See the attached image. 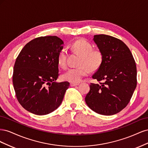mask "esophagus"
I'll return each mask as SVG.
<instances>
[{"label":"esophagus","mask_w":148,"mask_h":148,"mask_svg":"<svg viewBox=\"0 0 148 148\" xmlns=\"http://www.w3.org/2000/svg\"><path fill=\"white\" fill-rule=\"evenodd\" d=\"M78 85H79L78 83H70V86H71V87L78 86Z\"/></svg>","instance_id":"esophagus-1"}]
</instances>
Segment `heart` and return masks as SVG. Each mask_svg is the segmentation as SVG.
I'll return each mask as SVG.
<instances>
[{"label":"heart","instance_id":"obj_1","mask_svg":"<svg viewBox=\"0 0 148 148\" xmlns=\"http://www.w3.org/2000/svg\"><path fill=\"white\" fill-rule=\"evenodd\" d=\"M71 49L80 56L78 67L69 69L62 75V78L71 83H78L87 76L90 70H96L101 66L104 57L99 49H93L92 44L86 39L81 38L71 45ZM66 51L65 49L60 51L57 57L58 65L61 68L66 66Z\"/></svg>","mask_w":148,"mask_h":148}]
</instances>
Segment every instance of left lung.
I'll return each instance as SVG.
<instances>
[{
  "instance_id": "obj_1",
  "label": "left lung",
  "mask_w": 148,
  "mask_h": 148,
  "mask_svg": "<svg viewBox=\"0 0 148 148\" xmlns=\"http://www.w3.org/2000/svg\"><path fill=\"white\" fill-rule=\"evenodd\" d=\"M93 40L104 59L92 77L99 84H90L85 102L97 114L114 115L128 105L136 87L135 61L130 50L121 40L106 34L94 36Z\"/></svg>"
}]
</instances>
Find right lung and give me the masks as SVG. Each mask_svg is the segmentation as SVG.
<instances>
[{
    "instance_id": "1",
    "label": "right lung",
    "mask_w": 148,
    "mask_h": 148,
    "mask_svg": "<svg viewBox=\"0 0 148 148\" xmlns=\"http://www.w3.org/2000/svg\"><path fill=\"white\" fill-rule=\"evenodd\" d=\"M63 41L56 36L31 40L22 49L13 67V84L18 101L29 112L43 115L60 106L70 86L57 83V57Z\"/></svg>"
}]
</instances>
